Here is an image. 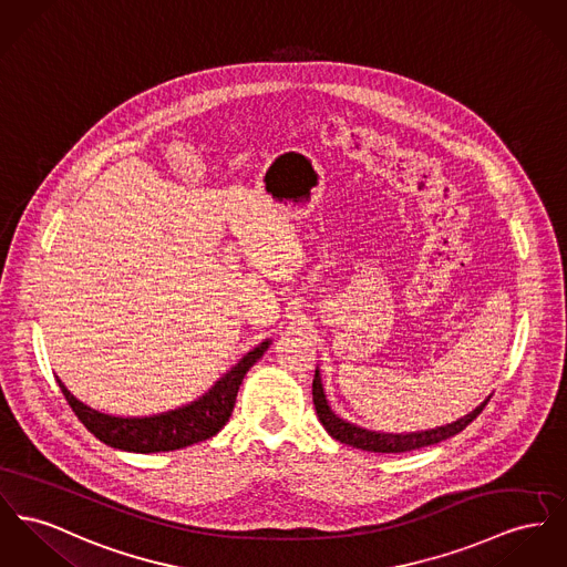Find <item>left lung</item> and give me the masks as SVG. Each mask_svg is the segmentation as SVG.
<instances>
[{"instance_id":"obj_1","label":"left lung","mask_w":567,"mask_h":567,"mask_svg":"<svg viewBox=\"0 0 567 567\" xmlns=\"http://www.w3.org/2000/svg\"><path fill=\"white\" fill-rule=\"evenodd\" d=\"M311 393H313V406H316V415L320 419V423L327 427V432L350 447L363 450V452L374 453H404L421 450V447H430L436 445L441 441L452 439L453 434L462 432L466 425L473 423V419H477L480 413L486 409V404L491 400H486L482 406H477L471 415L462 416L460 421L450 423L445 427H436V430H425V432H415V434H382V432H372V430H363L357 427L348 421H343L336 415L327 400H324V391H322V382L316 372L313 384H311Z\"/></svg>"}]
</instances>
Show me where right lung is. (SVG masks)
Wrapping results in <instances>:
<instances>
[{
	"instance_id": "1",
	"label": "right lung",
	"mask_w": 567,
	"mask_h": 567,
	"mask_svg": "<svg viewBox=\"0 0 567 567\" xmlns=\"http://www.w3.org/2000/svg\"><path fill=\"white\" fill-rule=\"evenodd\" d=\"M266 348H268V341H262L256 350L245 354L238 361V365L231 368L202 400L165 415L144 416V419L105 415L81 404L62 384L60 378H58V384L69 406L79 416V421L105 445L124 450V452H174L215 436L226 425L243 378L265 354Z\"/></svg>"
}]
</instances>
